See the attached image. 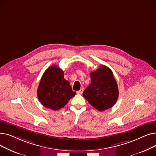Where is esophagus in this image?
Listing matches in <instances>:
<instances>
[{"label":"esophagus","mask_w":156,"mask_h":156,"mask_svg":"<svg viewBox=\"0 0 156 156\" xmlns=\"http://www.w3.org/2000/svg\"><path fill=\"white\" fill-rule=\"evenodd\" d=\"M83 92V88H81V89L80 90H78V91L76 92V93L78 94H82Z\"/></svg>","instance_id":"esophagus-1"}]
</instances>
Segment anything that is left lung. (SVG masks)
<instances>
[{"instance_id": "1", "label": "left lung", "mask_w": 156, "mask_h": 156, "mask_svg": "<svg viewBox=\"0 0 156 156\" xmlns=\"http://www.w3.org/2000/svg\"><path fill=\"white\" fill-rule=\"evenodd\" d=\"M91 83L85 90L83 95L92 106L99 111L108 109L116 102L119 90L112 71L102 65L90 73Z\"/></svg>"}]
</instances>
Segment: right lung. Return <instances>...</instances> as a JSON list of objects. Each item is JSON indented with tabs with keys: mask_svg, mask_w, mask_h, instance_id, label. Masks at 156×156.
Wrapping results in <instances>:
<instances>
[{
	"mask_svg": "<svg viewBox=\"0 0 156 156\" xmlns=\"http://www.w3.org/2000/svg\"><path fill=\"white\" fill-rule=\"evenodd\" d=\"M75 94L69 81L64 79L63 71L55 64L45 71L37 90L41 104L54 111L63 108Z\"/></svg>",
	"mask_w": 156,
	"mask_h": 156,
	"instance_id": "add662e5",
	"label": "right lung"
}]
</instances>
